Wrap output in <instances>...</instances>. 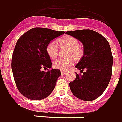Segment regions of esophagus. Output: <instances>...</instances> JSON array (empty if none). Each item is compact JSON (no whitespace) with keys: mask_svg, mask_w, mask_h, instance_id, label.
I'll use <instances>...</instances> for the list:
<instances>
[{"mask_svg":"<svg viewBox=\"0 0 122 122\" xmlns=\"http://www.w3.org/2000/svg\"><path fill=\"white\" fill-rule=\"evenodd\" d=\"M61 73H62V75H66V74H67V72L66 71H61Z\"/></svg>","mask_w":122,"mask_h":122,"instance_id":"obj_1","label":"esophagus"}]
</instances>
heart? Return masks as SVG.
<instances>
[{
  "label": "heart",
  "instance_id": "heart-1",
  "mask_svg": "<svg viewBox=\"0 0 122 122\" xmlns=\"http://www.w3.org/2000/svg\"><path fill=\"white\" fill-rule=\"evenodd\" d=\"M58 43L60 46L68 48V56L70 57L68 58H58L53 62L52 65L54 68L56 69L64 71L67 70L71 66L74 64V58L79 59L81 57L83 49L79 45L78 40L71 36H63L58 40ZM46 51L51 58H55L58 53V45L56 42L52 41L49 43L46 46Z\"/></svg>",
  "mask_w": 122,
  "mask_h": 122
}]
</instances>
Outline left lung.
<instances>
[{
	"mask_svg": "<svg viewBox=\"0 0 122 122\" xmlns=\"http://www.w3.org/2000/svg\"><path fill=\"white\" fill-rule=\"evenodd\" d=\"M66 33L83 45V56L76 66L83 74L76 73V79L70 83L71 91L82 101H93L104 93L111 79L113 57L109 43L100 33L90 29Z\"/></svg>",
	"mask_w": 122,
	"mask_h": 122,
	"instance_id": "1",
	"label": "left lung"
}]
</instances>
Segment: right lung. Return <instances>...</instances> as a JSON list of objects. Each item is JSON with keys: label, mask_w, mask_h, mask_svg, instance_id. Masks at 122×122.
I'll list each match as a JSON object with an SVG mask.
<instances>
[{"label": "right lung", "mask_w": 122, "mask_h": 122, "mask_svg": "<svg viewBox=\"0 0 122 122\" xmlns=\"http://www.w3.org/2000/svg\"><path fill=\"white\" fill-rule=\"evenodd\" d=\"M47 28H32L18 39L12 58V70L19 91L26 98L37 101L45 98L54 90L60 70L51 68L52 62L46 46L64 34Z\"/></svg>", "instance_id": "obj_1"}]
</instances>
